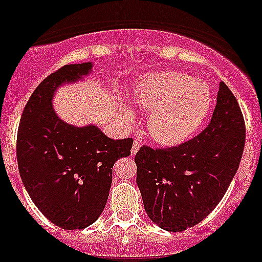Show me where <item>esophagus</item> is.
<instances>
[{"mask_svg": "<svg viewBox=\"0 0 262 262\" xmlns=\"http://www.w3.org/2000/svg\"><path fill=\"white\" fill-rule=\"evenodd\" d=\"M140 148H141V142L137 141V140H135V142H133V146H132V155H136Z\"/></svg>", "mask_w": 262, "mask_h": 262, "instance_id": "obj_1", "label": "esophagus"}]
</instances>
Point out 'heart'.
I'll return each mask as SVG.
<instances>
[{"label":"heart","instance_id":"b5f03b06","mask_svg":"<svg viewBox=\"0 0 262 262\" xmlns=\"http://www.w3.org/2000/svg\"><path fill=\"white\" fill-rule=\"evenodd\" d=\"M136 101L142 111L151 112L149 133L162 145L185 141L205 121L213 94L208 82L192 80L177 72L151 73L142 78L136 90ZM132 117L130 111H125Z\"/></svg>","mask_w":262,"mask_h":262}]
</instances>
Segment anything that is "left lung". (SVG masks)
I'll list each match as a JSON object with an SVG mask.
<instances>
[{
  "instance_id": "obj_1",
  "label": "left lung",
  "mask_w": 262,
  "mask_h": 262,
  "mask_svg": "<svg viewBox=\"0 0 262 262\" xmlns=\"http://www.w3.org/2000/svg\"><path fill=\"white\" fill-rule=\"evenodd\" d=\"M244 146L243 112L221 81L212 120L199 136L179 146L145 145L137 151V185L149 219L168 232L201 223L229 188Z\"/></svg>"
}]
</instances>
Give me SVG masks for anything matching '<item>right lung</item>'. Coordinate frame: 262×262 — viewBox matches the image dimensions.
Returning a JSON list of instances; mask_svg holds the SVG:
<instances>
[{
    "label": "right lung",
    "instance_id": "add662e5",
    "mask_svg": "<svg viewBox=\"0 0 262 262\" xmlns=\"http://www.w3.org/2000/svg\"><path fill=\"white\" fill-rule=\"evenodd\" d=\"M92 62L65 65L39 83L24 107L17 133L19 176L34 205L61 229H83L104 210L114 162L130 155L133 140H112L94 125L77 127L53 111L65 82L86 76Z\"/></svg>",
    "mask_w": 262,
    "mask_h": 262
}]
</instances>
